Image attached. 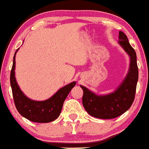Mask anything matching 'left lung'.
Wrapping results in <instances>:
<instances>
[{"instance_id": "8db88e82", "label": "left lung", "mask_w": 149, "mask_h": 149, "mask_svg": "<svg viewBox=\"0 0 149 149\" xmlns=\"http://www.w3.org/2000/svg\"><path fill=\"white\" fill-rule=\"evenodd\" d=\"M118 43L130 56L128 73L120 86L114 92L106 95H97L87 88L80 85L83 90L82 104L88 113L93 117L102 119L115 118L129 109L135 98L139 70L136 54L130 46L128 39L119 31Z\"/></svg>"}]
</instances>
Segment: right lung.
Here are the masks:
<instances>
[{"label": "right lung", "instance_id": "add662e5", "mask_svg": "<svg viewBox=\"0 0 149 149\" xmlns=\"http://www.w3.org/2000/svg\"><path fill=\"white\" fill-rule=\"evenodd\" d=\"M15 51L10 73V85L16 109L25 118L37 123H48L55 121L60 116L63 104L71 89L76 82H73L59 89L49 99L36 101L27 97L19 88L15 77Z\"/></svg>", "mask_w": 149, "mask_h": 149}]
</instances>
